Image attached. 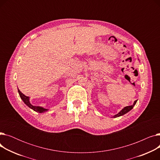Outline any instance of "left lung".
Listing matches in <instances>:
<instances>
[{
	"label": "left lung",
	"mask_w": 160,
	"mask_h": 160,
	"mask_svg": "<svg viewBox=\"0 0 160 160\" xmlns=\"http://www.w3.org/2000/svg\"><path fill=\"white\" fill-rule=\"evenodd\" d=\"M136 102H137V100H135V102H134V103H133V105H132V106H127V107H124L119 113H117V115H115L114 116V117H119V116H121V115H124L125 113H127V112H128L129 111H130V110H132V109L133 108V106H135V104H136Z\"/></svg>",
	"instance_id": "8db88e82"
}]
</instances>
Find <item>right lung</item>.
Segmentation results:
<instances>
[{
    "label": "right lung",
    "instance_id": "add662e5",
    "mask_svg": "<svg viewBox=\"0 0 160 160\" xmlns=\"http://www.w3.org/2000/svg\"><path fill=\"white\" fill-rule=\"evenodd\" d=\"M18 92H19V94L20 95V97L21 98V99L22 100V101L26 104L29 108H30L31 109H32L33 110H34L36 112L38 113H42V112H44L45 111H47V109H45L42 107L40 106H32L29 101V97H27L26 95H24L23 93H22L21 92L19 91V89H18Z\"/></svg>",
    "mask_w": 160,
    "mask_h": 160
}]
</instances>
